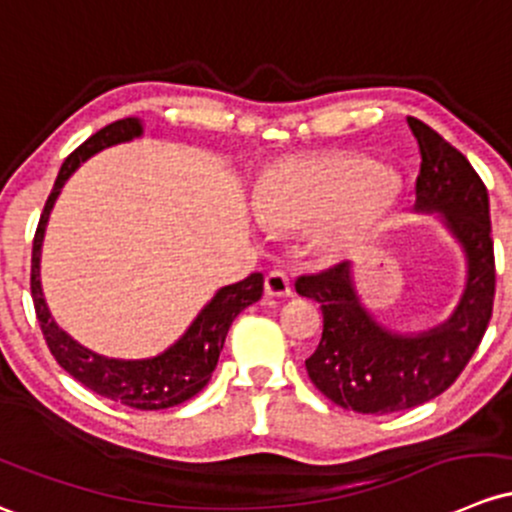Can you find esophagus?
Here are the masks:
<instances>
[{
  "mask_svg": "<svg viewBox=\"0 0 512 512\" xmlns=\"http://www.w3.org/2000/svg\"><path fill=\"white\" fill-rule=\"evenodd\" d=\"M265 294L267 297H289L292 294V284L284 272L274 270L265 277Z\"/></svg>",
  "mask_w": 512,
  "mask_h": 512,
  "instance_id": "esophagus-1",
  "label": "esophagus"
}]
</instances>
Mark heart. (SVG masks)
Segmentation results:
<instances>
[{
    "instance_id": "heart-1",
    "label": "heart",
    "mask_w": 512,
    "mask_h": 512,
    "mask_svg": "<svg viewBox=\"0 0 512 512\" xmlns=\"http://www.w3.org/2000/svg\"><path fill=\"white\" fill-rule=\"evenodd\" d=\"M397 179L385 166L355 157L284 159L257 181L252 208L270 230H309L333 218L338 238H351L390 211Z\"/></svg>"
}]
</instances>
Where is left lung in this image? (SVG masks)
<instances>
[{"mask_svg":"<svg viewBox=\"0 0 512 512\" xmlns=\"http://www.w3.org/2000/svg\"><path fill=\"white\" fill-rule=\"evenodd\" d=\"M419 144L414 211L437 213L466 257L459 306L444 324L422 333L380 326L360 304L351 262L301 274L297 294L321 304L324 333L306 358L311 383L333 405L360 414H390L424 405L454 385L476 353L496 297L488 191L469 159L417 117H407Z\"/></svg>","mask_w":512,"mask_h":512,"instance_id":"8db88e82","label":"left lung"}]
</instances>
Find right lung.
Masks as SVG:
<instances>
[{
	"instance_id": "1",
	"label": "right lung",
	"mask_w": 512,
	"mask_h": 512,
	"mask_svg": "<svg viewBox=\"0 0 512 512\" xmlns=\"http://www.w3.org/2000/svg\"><path fill=\"white\" fill-rule=\"evenodd\" d=\"M142 132L144 127L137 117H125V120L112 122V125L95 132L93 137L85 139L71 157L63 161L34 235V250H31V297H34L36 319L41 324L48 351L53 353L58 365L66 373H71L80 385L98 392L107 400L134 407V410H166V407L191 400L193 395H198L208 385L211 373L215 365H218V355L223 351L230 324H233L235 316L242 309H247V306L255 304L262 297L265 279H262L260 272L250 274L242 282L220 287L213 294V299L198 311V316L191 321V326L186 328L179 341L171 343L164 353L142 360L105 358V355H98L83 348L80 343H75L51 319V311H48L46 299H43L41 292L43 233H46L48 215H51V208L63 184L93 154L112 147V144L129 142V139L139 137Z\"/></svg>"
}]
</instances>
